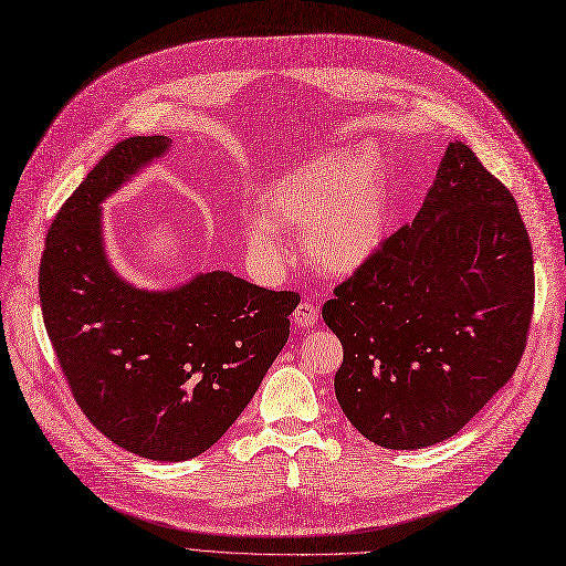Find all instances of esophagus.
Instances as JSON below:
<instances>
[{"instance_id":"esophagus-1","label":"esophagus","mask_w":566,"mask_h":566,"mask_svg":"<svg viewBox=\"0 0 566 566\" xmlns=\"http://www.w3.org/2000/svg\"><path fill=\"white\" fill-rule=\"evenodd\" d=\"M318 321V312L314 305L310 303H301L298 307H295L293 312V323L298 325V328H310V325H314Z\"/></svg>"}]
</instances>
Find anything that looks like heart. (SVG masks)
Wrapping results in <instances>:
<instances>
[{"instance_id":"obj_1","label":"heart","mask_w":566,"mask_h":566,"mask_svg":"<svg viewBox=\"0 0 566 566\" xmlns=\"http://www.w3.org/2000/svg\"><path fill=\"white\" fill-rule=\"evenodd\" d=\"M390 227V195L378 154L323 151L291 167L259 197L245 227L250 254L271 273L286 268L282 235L301 233L305 261L328 277H348L380 252Z\"/></svg>"}]
</instances>
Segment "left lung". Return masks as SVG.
Segmentation results:
<instances>
[{
  "mask_svg": "<svg viewBox=\"0 0 566 566\" xmlns=\"http://www.w3.org/2000/svg\"><path fill=\"white\" fill-rule=\"evenodd\" d=\"M532 303L518 206L454 139L412 224L323 305L344 346L335 395L348 422L388 450L457 436L514 376Z\"/></svg>",
  "mask_w": 566,
  "mask_h": 566,
  "instance_id": "1",
  "label": "left lung"
}]
</instances>
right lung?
<instances>
[{
  "mask_svg": "<svg viewBox=\"0 0 566 566\" xmlns=\"http://www.w3.org/2000/svg\"><path fill=\"white\" fill-rule=\"evenodd\" d=\"M165 135L130 137L88 171L56 213L41 261V310L82 412L118 448L188 461L216 444L289 339L293 291L229 271L139 289L105 245L103 203L165 158Z\"/></svg>",
  "mask_w": 566,
  "mask_h": 566,
  "instance_id": "right-lung-1",
  "label": "right lung"
}]
</instances>
